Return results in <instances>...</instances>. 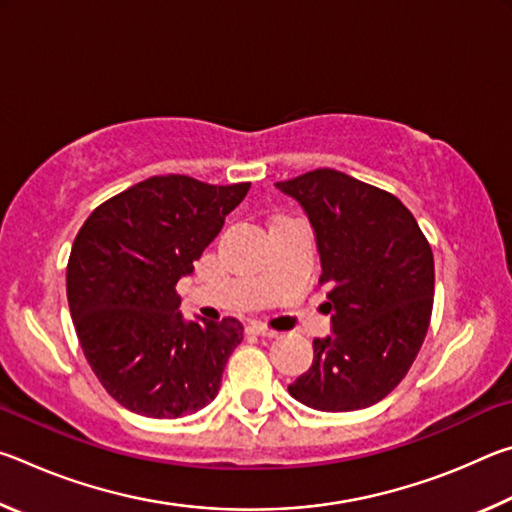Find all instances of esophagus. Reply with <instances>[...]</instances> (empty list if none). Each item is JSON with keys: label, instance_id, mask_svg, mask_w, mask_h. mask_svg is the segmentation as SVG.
Wrapping results in <instances>:
<instances>
[{"label": "esophagus", "instance_id": "1", "mask_svg": "<svg viewBox=\"0 0 512 512\" xmlns=\"http://www.w3.org/2000/svg\"><path fill=\"white\" fill-rule=\"evenodd\" d=\"M248 329H250V332H253V334H257V336H266V339H275V336L280 334V332H275V329L266 327L264 323H257V320H255V323H250Z\"/></svg>", "mask_w": 512, "mask_h": 512}]
</instances>
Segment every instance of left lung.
Here are the masks:
<instances>
[{
  "label": "left lung",
  "instance_id": "8db88e82",
  "mask_svg": "<svg viewBox=\"0 0 512 512\" xmlns=\"http://www.w3.org/2000/svg\"><path fill=\"white\" fill-rule=\"evenodd\" d=\"M305 207L329 284L334 336L314 339V363L289 386L318 411L377 404L406 377L433 309V253L415 216L386 189L336 169L275 183Z\"/></svg>",
  "mask_w": 512,
  "mask_h": 512
}]
</instances>
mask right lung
<instances>
[{"label": "right lung", "instance_id": "add662e5", "mask_svg": "<svg viewBox=\"0 0 512 512\" xmlns=\"http://www.w3.org/2000/svg\"><path fill=\"white\" fill-rule=\"evenodd\" d=\"M248 189L183 173L151 176L81 225L67 262L69 311L92 372L128 411L180 418L219 393L244 327L235 316L185 323L176 284Z\"/></svg>", "mask_w": 512, "mask_h": 512}]
</instances>
